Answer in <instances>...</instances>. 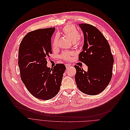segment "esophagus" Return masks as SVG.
<instances>
[{"mask_svg":"<svg viewBox=\"0 0 130 130\" xmlns=\"http://www.w3.org/2000/svg\"><path fill=\"white\" fill-rule=\"evenodd\" d=\"M65 66H66V67L67 69H68V68H69L70 67H71V65L70 64H66Z\"/></svg>","mask_w":130,"mask_h":130,"instance_id":"1","label":"esophagus"}]
</instances>
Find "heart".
I'll use <instances>...</instances> for the list:
<instances>
[{"label":"heart","mask_w":130,"mask_h":130,"mask_svg":"<svg viewBox=\"0 0 130 130\" xmlns=\"http://www.w3.org/2000/svg\"><path fill=\"white\" fill-rule=\"evenodd\" d=\"M63 32L66 36H67L73 43H76L77 41L79 40L80 34L79 32L76 29V27L73 25H67L63 29ZM58 37L56 36L54 38L53 45L56 46L58 44ZM71 54L68 52H64L61 55V57L67 60L70 59Z\"/></svg>","instance_id":"1"}]
</instances>
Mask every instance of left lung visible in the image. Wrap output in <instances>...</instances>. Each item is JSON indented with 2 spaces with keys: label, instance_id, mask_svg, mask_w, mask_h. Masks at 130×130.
Here are the masks:
<instances>
[{
  "label": "left lung",
  "instance_id": "1",
  "mask_svg": "<svg viewBox=\"0 0 130 130\" xmlns=\"http://www.w3.org/2000/svg\"><path fill=\"white\" fill-rule=\"evenodd\" d=\"M79 26L84 36L79 60L88 66V71L75 66V82L83 93L95 95L102 92L109 84L114 58L107 40L99 30L87 23H80Z\"/></svg>",
  "mask_w": 130,
  "mask_h": 130
}]
</instances>
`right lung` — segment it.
I'll use <instances>...</instances> for the list:
<instances>
[{
  "mask_svg": "<svg viewBox=\"0 0 130 130\" xmlns=\"http://www.w3.org/2000/svg\"><path fill=\"white\" fill-rule=\"evenodd\" d=\"M55 30L53 27L30 32L19 48L21 79L30 93L39 99L48 100L58 94L66 69L61 63L52 69L46 66V59L52 53L51 37Z\"/></svg>",
  "mask_w": 130,
  "mask_h": 130,
  "instance_id": "obj_1",
  "label": "right lung"
}]
</instances>
